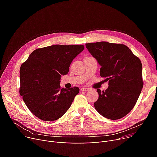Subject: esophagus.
<instances>
[{
	"label": "esophagus",
	"mask_w": 157,
	"mask_h": 157,
	"mask_svg": "<svg viewBox=\"0 0 157 157\" xmlns=\"http://www.w3.org/2000/svg\"><path fill=\"white\" fill-rule=\"evenodd\" d=\"M80 90H81V91H84V92H86V91H88V90H89V88H86V87H82V88H80Z\"/></svg>",
	"instance_id": "esophagus-1"
}]
</instances>
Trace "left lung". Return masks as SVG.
<instances>
[{"mask_svg":"<svg viewBox=\"0 0 157 157\" xmlns=\"http://www.w3.org/2000/svg\"><path fill=\"white\" fill-rule=\"evenodd\" d=\"M86 47L101 65L100 76L109 81L105 91L97 90L94 107L109 119H120L134 108L143 88L141 61L122 44L99 42Z\"/></svg>","mask_w":157,"mask_h":157,"instance_id":"1","label":"left lung"}]
</instances>
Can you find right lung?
<instances>
[{"instance_id":"1","label":"right lung","mask_w":157,"mask_h":157,"mask_svg":"<svg viewBox=\"0 0 157 157\" xmlns=\"http://www.w3.org/2000/svg\"><path fill=\"white\" fill-rule=\"evenodd\" d=\"M84 48L83 45L56 44L37 48L20 67V94L30 111L39 119H59L70 108L79 88L60 86L61 75Z\"/></svg>"}]
</instances>
